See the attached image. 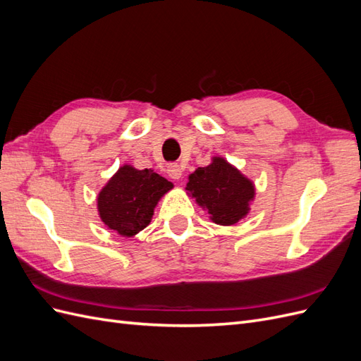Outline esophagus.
<instances>
[{"mask_svg": "<svg viewBox=\"0 0 361 361\" xmlns=\"http://www.w3.org/2000/svg\"><path fill=\"white\" fill-rule=\"evenodd\" d=\"M167 173H169V176L174 180L182 178V169H180V166H178V164H171V166H169Z\"/></svg>", "mask_w": 361, "mask_h": 361, "instance_id": "1", "label": "esophagus"}]
</instances>
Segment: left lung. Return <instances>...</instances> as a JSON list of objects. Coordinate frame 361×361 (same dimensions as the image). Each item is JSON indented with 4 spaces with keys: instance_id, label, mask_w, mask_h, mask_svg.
<instances>
[{
    "instance_id": "1",
    "label": "left lung",
    "mask_w": 361,
    "mask_h": 361,
    "mask_svg": "<svg viewBox=\"0 0 361 361\" xmlns=\"http://www.w3.org/2000/svg\"><path fill=\"white\" fill-rule=\"evenodd\" d=\"M185 190L220 226H233L245 218L256 195L253 180L223 157H214L209 166L191 173Z\"/></svg>"
}]
</instances>
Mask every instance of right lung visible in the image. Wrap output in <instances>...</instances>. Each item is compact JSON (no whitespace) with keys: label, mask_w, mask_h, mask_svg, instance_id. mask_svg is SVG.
<instances>
[{"label":"right lung","mask_w":361,"mask_h":361,"mask_svg":"<svg viewBox=\"0 0 361 361\" xmlns=\"http://www.w3.org/2000/svg\"><path fill=\"white\" fill-rule=\"evenodd\" d=\"M171 188L154 170L125 164L97 194V212L110 231L130 238L149 226L158 202Z\"/></svg>","instance_id":"right-lung-1"}]
</instances>
